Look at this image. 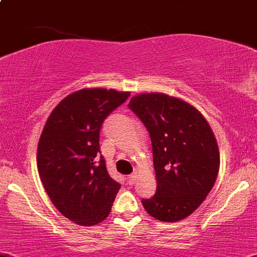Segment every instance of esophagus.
Masks as SVG:
<instances>
[{"instance_id": "esophagus-1", "label": "esophagus", "mask_w": 257, "mask_h": 257, "mask_svg": "<svg viewBox=\"0 0 257 257\" xmlns=\"http://www.w3.org/2000/svg\"><path fill=\"white\" fill-rule=\"evenodd\" d=\"M126 181H127V183L130 184V186H134L137 181V174H135V173L131 174V176H128L127 178H126Z\"/></svg>"}]
</instances>
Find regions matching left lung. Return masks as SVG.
Listing matches in <instances>:
<instances>
[{
    "label": "left lung",
    "instance_id": "obj_1",
    "mask_svg": "<svg viewBox=\"0 0 257 257\" xmlns=\"http://www.w3.org/2000/svg\"><path fill=\"white\" fill-rule=\"evenodd\" d=\"M128 107L152 142L157 189L142 205L161 221L182 220L204 202L216 181L220 155L215 136L194 106L162 92L136 95Z\"/></svg>",
    "mask_w": 257,
    "mask_h": 257
}]
</instances>
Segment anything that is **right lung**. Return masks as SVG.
Wrapping results in <instances>:
<instances>
[{
    "label": "right lung",
    "instance_id": "add662e5",
    "mask_svg": "<svg viewBox=\"0 0 257 257\" xmlns=\"http://www.w3.org/2000/svg\"><path fill=\"white\" fill-rule=\"evenodd\" d=\"M128 96L113 89H81L55 106L42 131L41 181L54 207L78 225L106 219L121 188L107 173L99 139L105 118Z\"/></svg>",
    "mask_w": 257,
    "mask_h": 257
}]
</instances>
